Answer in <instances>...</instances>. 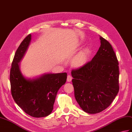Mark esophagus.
Here are the masks:
<instances>
[{"instance_id":"1","label":"esophagus","mask_w":132,"mask_h":132,"mask_svg":"<svg viewBox=\"0 0 132 132\" xmlns=\"http://www.w3.org/2000/svg\"><path fill=\"white\" fill-rule=\"evenodd\" d=\"M72 80V76L70 75H69L68 76H67V81L68 82H70Z\"/></svg>"}]
</instances>
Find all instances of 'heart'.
I'll use <instances>...</instances> for the list:
<instances>
[{
	"label": "heart",
	"mask_w": 132,
	"mask_h": 132,
	"mask_svg": "<svg viewBox=\"0 0 132 132\" xmlns=\"http://www.w3.org/2000/svg\"><path fill=\"white\" fill-rule=\"evenodd\" d=\"M89 57V50L84 48L75 57L73 60V64L76 66L84 65L87 62Z\"/></svg>",
	"instance_id": "obj_1"
}]
</instances>
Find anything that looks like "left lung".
Wrapping results in <instances>:
<instances>
[{"label":"left lung","instance_id":"obj_1","mask_svg":"<svg viewBox=\"0 0 132 132\" xmlns=\"http://www.w3.org/2000/svg\"><path fill=\"white\" fill-rule=\"evenodd\" d=\"M100 39L101 46L93 59L71 71L75 99L91 114L108 108L119 90L117 57L110 43L102 36Z\"/></svg>","mask_w":132,"mask_h":132}]
</instances>
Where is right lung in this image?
Wrapping results in <instances>:
<instances>
[{"instance_id": "add662e5", "label": "right lung", "mask_w": 132, "mask_h": 132, "mask_svg": "<svg viewBox=\"0 0 132 132\" xmlns=\"http://www.w3.org/2000/svg\"><path fill=\"white\" fill-rule=\"evenodd\" d=\"M31 40L29 34L17 50L10 71L11 93L15 102L27 114L34 118L51 114L58 90L65 84L67 73H45L34 78L24 76L20 62Z\"/></svg>"}]
</instances>
